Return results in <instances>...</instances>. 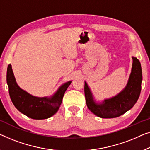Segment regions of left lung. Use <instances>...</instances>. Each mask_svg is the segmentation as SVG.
<instances>
[{
  "label": "left lung",
  "mask_w": 150,
  "mask_h": 150,
  "mask_svg": "<svg viewBox=\"0 0 150 150\" xmlns=\"http://www.w3.org/2000/svg\"><path fill=\"white\" fill-rule=\"evenodd\" d=\"M132 67L127 85L117 95L105 99L102 103H96L93 95L85 81L84 93L88 109L102 118L119 117L130 110L137 101L141 90L142 70L141 63L135 57H132Z\"/></svg>",
  "instance_id": "8db88e82"
}]
</instances>
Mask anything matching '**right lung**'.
I'll return each instance as SVG.
<instances>
[{
	"mask_svg": "<svg viewBox=\"0 0 150 150\" xmlns=\"http://www.w3.org/2000/svg\"><path fill=\"white\" fill-rule=\"evenodd\" d=\"M7 82L10 98L17 109L32 119L43 120L52 117L58 111L64 92L72 81H68L61 86L51 97L34 96L19 87L13 73L11 65L9 64Z\"/></svg>",
	"mask_w": 150,
	"mask_h": 150,
	"instance_id": "add662e5",
	"label": "right lung"
}]
</instances>
